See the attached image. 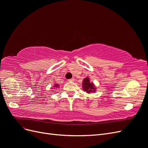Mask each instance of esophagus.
<instances>
[{"instance_id": "1", "label": "esophagus", "mask_w": 148, "mask_h": 148, "mask_svg": "<svg viewBox=\"0 0 148 148\" xmlns=\"http://www.w3.org/2000/svg\"><path fill=\"white\" fill-rule=\"evenodd\" d=\"M69 82H74L75 81V78H71V79H68Z\"/></svg>"}]
</instances>
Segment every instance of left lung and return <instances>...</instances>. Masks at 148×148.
Returning <instances> with one entry per match:
<instances>
[{
	"instance_id": "obj_1",
	"label": "left lung",
	"mask_w": 148,
	"mask_h": 148,
	"mask_svg": "<svg viewBox=\"0 0 148 148\" xmlns=\"http://www.w3.org/2000/svg\"><path fill=\"white\" fill-rule=\"evenodd\" d=\"M83 88L85 91L89 93L91 92H95L96 91V88H95L93 83L89 82V79L88 78L84 79L83 82Z\"/></svg>"
}]
</instances>
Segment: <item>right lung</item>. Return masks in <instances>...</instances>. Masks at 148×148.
I'll return each instance as SVG.
<instances>
[{"label": "right lung", "instance_id": "obj_1", "mask_svg": "<svg viewBox=\"0 0 148 148\" xmlns=\"http://www.w3.org/2000/svg\"><path fill=\"white\" fill-rule=\"evenodd\" d=\"M57 86H59V85H58V84H55V86H54V87H57Z\"/></svg>", "mask_w": 148, "mask_h": 148}]
</instances>
